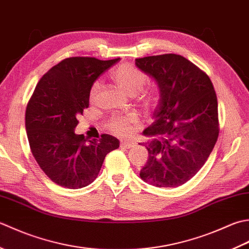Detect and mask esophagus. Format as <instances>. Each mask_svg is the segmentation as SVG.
<instances>
[{
	"label": "esophagus",
	"instance_id": "34e87169",
	"mask_svg": "<svg viewBox=\"0 0 249 249\" xmlns=\"http://www.w3.org/2000/svg\"><path fill=\"white\" fill-rule=\"evenodd\" d=\"M134 143L133 142H128V141H121L120 142V146L121 147H124V148H126V149H129V148H132V147H134Z\"/></svg>",
	"mask_w": 249,
	"mask_h": 249
}]
</instances>
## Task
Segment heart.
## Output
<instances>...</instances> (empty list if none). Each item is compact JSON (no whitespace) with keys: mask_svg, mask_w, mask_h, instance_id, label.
I'll return each instance as SVG.
<instances>
[{"mask_svg":"<svg viewBox=\"0 0 249 249\" xmlns=\"http://www.w3.org/2000/svg\"><path fill=\"white\" fill-rule=\"evenodd\" d=\"M111 79L114 80V83L119 89L131 96L138 95L148 82L147 75L130 63H123L118 65L111 72ZM100 88L101 84L99 82H95L91 86L89 93V99L91 102H93L95 100ZM142 99H143V103L146 107H149L154 103L155 95L153 93H146ZM135 124L134 117H131V116H116V117H113L108 121L107 125L114 133L125 136L131 132V124Z\"/></svg>","mask_w":249,"mask_h":249,"instance_id":"1","label":"heart"}]
</instances>
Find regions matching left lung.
Wrapping results in <instances>:
<instances>
[{
	"mask_svg": "<svg viewBox=\"0 0 249 249\" xmlns=\"http://www.w3.org/2000/svg\"><path fill=\"white\" fill-rule=\"evenodd\" d=\"M154 79L159 102L143 131L148 160L141 178L156 187H178L204 165L217 142L218 104L209 76L179 54L135 59Z\"/></svg>",
	"mask_w": 249,
	"mask_h": 249,
	"instance_id": "8db88e82",
	"label": "left lung"
}]
</instances>
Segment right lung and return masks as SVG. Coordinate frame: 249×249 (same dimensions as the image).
<instances>
[{"label": "right lung", "instance_id": "add662e5", "mask_svg": "<svg viewBox=\"0 0 249 249\" xmlns=\"http://www.w3.org/2000/svg\"><path fill=\"white\" fill-rule=\"evenodd\" d=\"M118 61L64 59L40 78L29 101L25 130L30 148L44 173L64 188L79 189L91 184L105 156L119 147V141L111 135L90 141L74 131L77 116L89 106L91 86Z\"/></svg>", "mask_w": 249, "mask_h": 249}]
</instances>
